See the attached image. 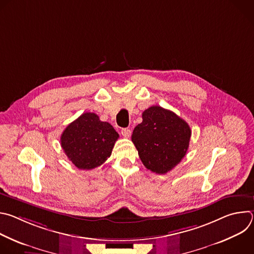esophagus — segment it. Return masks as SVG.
Returning <instances> with one entry per match:
<instances>
[{
  "mask_svg": "<svg viewBox=\"0 0 254 254\" xmlns=\"http://www.w3.org/2000/svg\"><path fill=\"white\" fill-rule=\"evenodd\" d=\"M122 134L125 137H129L131 135V130L129 128H123L122 129Z\"/></svg>",
  "mask_w": 254,
  "mask_h": 254,
  "instance_id": "34e87169",
  "label": "esophagus"
}]
</instances>
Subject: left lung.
Instances as JSON below:
<instances>
[{
    "label": "left lung",
    "mask_w": 254,
    "mask_h": 254,
    "mask_svg": "<svg viewBox=\"0 0 254 254\" xmlns=\"http://www.w3.org/2000/svg\"><path fill=\"white\" fill-rule=\"evenodd\" d=\"M131 134L139 159L148 170L166 174L185 157L191 137L189 125L175 113L155 105L142 113Z\"/></svg>",
    "instance_id": "obj_1"
}]
</instances>
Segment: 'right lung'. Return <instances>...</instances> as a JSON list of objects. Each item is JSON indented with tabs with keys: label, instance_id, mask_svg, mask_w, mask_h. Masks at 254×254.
Instances as JSON below:
<instances>
[{
	"label": "right lung",
	"instance_id": "obj_1",
	"mask_svg": "<svg viewBox=\"0 0 254 254\" xmlns=\"http://www.w3.org/2000/svg\"><path fill=\"white\" fill-rule=\"evenodd\" d=\"M119 137L111 124L101 122L93 113H84L68 125L60 141L69 161L78 169L91 170L111 157Z\"/></svg>",
	"mask_w": 254,
	"mask_h": 254
}]
</instances>
